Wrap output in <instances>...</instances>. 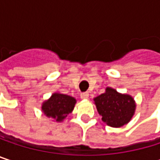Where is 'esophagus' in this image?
I'll list each match as a JSON object with an SVG mask.
<instances>
[{
    "label": "esophagus",
    "instance_id": "esophagus-1",
    "mask_svg": "<svg viewBox=\"0 0 160 160\" xmlns=\"http://www.w3.org/2000/svg\"><path fill=\"white\" fill-rule=\"evenodd\" d=\"M80 98L83 99V100H86L89 98V93L88 92H81L80 93Z\"/></svg>",
    "mask_w": 160,
    "mask_h": 160
}]
</instances>
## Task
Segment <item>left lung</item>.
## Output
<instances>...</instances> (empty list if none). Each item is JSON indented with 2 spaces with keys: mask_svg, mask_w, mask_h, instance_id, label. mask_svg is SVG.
I'll return each instance as SVG.
<instances>
[{
  "mask_svg": "<svg viewBox=\"0 0 160 160\" xmlns=\"http://www.w3.org/2000/svg\"><path fill=\"white\" fill-rule=\"evenodd\" d=\"M93 101L102 120L114 128L127 124L134 115L136 108L135 101L131 95L119 93L110 87Z\"/></svg>",
  "mask_w": 160,
  "mask_h": 160,
  "instance_id": "1",
  "label": "left lung"
}]
</instances>
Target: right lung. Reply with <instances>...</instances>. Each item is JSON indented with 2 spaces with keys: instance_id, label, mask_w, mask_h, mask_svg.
Masks as SVG:
<instances>
[{
  "instance_id": "add662e5",
  "label": "right lung",
  "mask_w": 160,
  "mask_h": 160,
  "mask_svg": "<svg viewBox=\"0 0 160 160\" xmlns=\"http://www.w3.org/2000/svg\"><path fill=\"white\" fill-rule=\"evenodd\" d=\"M76 102V99L72 96L54 92L48 100L42 103V110L48 118L57 122H61L68 114L73 111Z\"/></svg>"
}]
</instances>
